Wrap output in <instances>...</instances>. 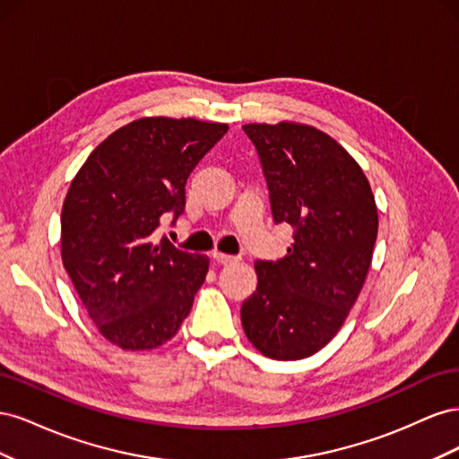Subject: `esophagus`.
<instances>
[{"label": "esophagus", "mask_w": 459, "mask_h": 459, "mask_svg": "<svg viewBox=\"0 0 459 459\" xmlns=\"http://www.w3.org/2000/svg\"><path fill=\"white\" fill-rule=\"evenodd\" d=\"M212 258H214L218 264H221V266H230V264H235V262H238V256L221 255V253H218V251H214V253H212Z\"/></svg>", "instance_id": "34e87169"}]
</instances>
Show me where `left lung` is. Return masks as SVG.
<instances>
[{
	"mask_svg": "<svg viewBox=\"0 0 459 459\" xmlns=\"http://www.w3.org/2000/svg\"><path fill=\"white\" fill-rule=\"evenodd\" d=\"M243 130L258 151L273 221L295 233L283 258L256 260L241 324L264 356L302 359L337 335L366 283L377 206L364 170L325 132L297 122Z\"/></svg>",
	"mask_w": 459,
	"mask_h": 459,
	"instance_id": "obj_1",
	"label": "left lung"
}]
</instances>
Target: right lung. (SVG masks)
Masks as SVG:
<instances>
[{
    "mask_svg": "<svg viewBox=\"0 0 459 459\" xmlns=\"http://www.w3.org/2000/svg\"><path fill=\"white\" fill-rule=\"evenodd\" d=\"M228 124L145 117L110 134L74 176L61 212V258L101 335L122 351L170 341L201 289L208 256L155 230L186 208L193 169Z\"/></svg>",
    "mask_w": 459,
    "mask_h": 459,
    "instance_id": "right-lung-1",
    "label": "right lung"
}]
</instances>
